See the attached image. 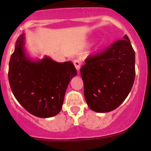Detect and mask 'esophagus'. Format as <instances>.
Here are the masks:
<instances>
[{
	"mask_svg": "<svg viewBox=\"0 0 151 151\" xmlns=\"http://www.w3.org/2000/svg\"><path fill=\"white\" fill-rule=\"evenodd\" d=\"M73 63H74V66L75 67H76V69L78 71H79L81 65H82V62H81V60H80L79 59H75L74 60H73Z\"/></svg>",
	"mask_w": 151,
	"mask_h": 151,
	"instance_id": "1",
	"label": "esophagus"
}]
</instances>
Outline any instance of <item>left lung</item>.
Segmentation results:
<instances>
[{
	"instance_id": "obj_1",
	"label": "left lung",
	"mask_w": 151,
	"mask_h": 151,
	"mask_svg": "<svg viewBox=\"0 0 151 151\" xmlns=\"http://www.w3.org/2000/svg\"><path fill=\"white\" fill-rule=\"evenodd\" d=\"M85 62L80 73L88 106L97 113L116 109L129 95L135 77V55L129 37L125 35Z\"/></svg>"
}]
</instances>
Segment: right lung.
Masks as SVG:
<instances>
[{"instance_id": "right-lung-1", "label": "right lung", "mask_w": 151, "mask_h": 151, "mask_svg": "<svg viewBox=\"0 0 151 151\" xmlns=\"http://www.w3.org/2000/svg\"><path fill=\"white\" fill-rule=\"evenodd\" d=\"M24 35L18 38L9 63L8 78L18 102L29 113L48 118L60 113L70 80L77 75L72 62L57 63L45 57L34 61L24 49Z\"/></svg>"}]
</instances>
